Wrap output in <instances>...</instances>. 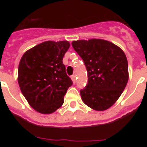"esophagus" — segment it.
<instances>
[{"instance_id": "esophagus-1", "label": "esophagus", "mask_w": 147, "mask_h": 147, "mask_svg": "<svg viewBox=\"0 0 147 147\" xmlns=\"http://www.w3.org/2000/svg\"><path fill=\"white\" fill-rule=\"evenodd\" d=\"M71 80H72L73 82L75 84V83H76V76H75V75H72V76H71Z\"/></svg>"}]
</instances>
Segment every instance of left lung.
I'll list each match as a JSON object with an SVG mask.
<instances>
[{"label":"left lung","instance_id":"1","mask_svg":"<svg viewBox=\"0 0 147 147\" xmlns=\"http://www.w3.org/2000/svg\"><path fill=\"white\" fill-rule=\"evenodd\" d=\"M72 46L88 71V84L80 90L83 102L98 111L110 108L123 93L129 79L124 52L101 39L74 41Z\"/></svg>","mask_w":147,"mask_h":147}]
</instances>
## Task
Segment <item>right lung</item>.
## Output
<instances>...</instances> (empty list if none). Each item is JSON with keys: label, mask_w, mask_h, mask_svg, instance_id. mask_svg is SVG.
Returning a JSON list of instances; mask_svg holds the SVG:
<instances>
[{"label": "right lung", "mask_w": 147, "mask_h": 147, "mask_svg": "<svg viewBox=\"0 0 147 147\" xmlns=\"http://www.w3.org/2000/svg\"><path fill=\"white\" fill-rule=\"evenodd\" d=\"M67 41H45L24 53L18 67V84L32 108L42 114L55 112L73 85L62 62Z\"/></svg>", "instance_id": "add662e5"}]
</instances>
